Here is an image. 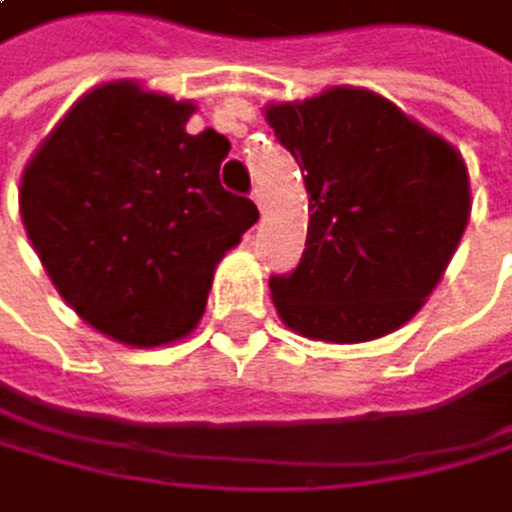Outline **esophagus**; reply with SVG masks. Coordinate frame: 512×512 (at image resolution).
I'll use <instances>...</instances> for the list:
<instances>
[{"label":"esophagus","instance_id":"obj_1","mask_svg":"<svg viewBox=\"0 0 512 512\" xmlns=\"http://www.w3.org/2000/svg\"><path fill=\"white\" fill-rule=\"evenodd\" d=\"M251 201L258 204V210H264V194H261V188H254V191H251Z\"/></svg>","mask_w":512,"mask_h":512}]
</instances>
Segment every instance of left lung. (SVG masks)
I'll return each mask as SVG.
<instances>
[{
	"label": "left lung",
	"instance_id": "1",
	"mask_svg": "<svg viewBox=\"0 0 512 512\" xmlns=\"http://www.w3.org/2000/svg\"><path fill=\"white\" fill-rule=\"evenodd\" d=\"M267 125L308 191L302 261L270 277L283 324L308 340L368 343L412 321L469 223L456 147L362 87L270 103Z\"/></svg>",
	"mask_w": 512,
	"mask_h": 512
}]
</instances>
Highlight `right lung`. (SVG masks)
<instances>
[{"label":"right lung","instance_id":"obj_1","mask_svg":"<svg viewBox=\"0 0 512 512\" xmlns=\"http://www.w3.org/2000/svg\"><path fill=\"white\" fill-rule=\"evenodd\" d=\"M194 103L135 81L100 84L65 112L21 176V220L62 299L125 346L198 327L213 270L258 207L220 185L229 141L185 128Z\"/></svg>","mask_w":512,"mask_h":512}]
</instances>
